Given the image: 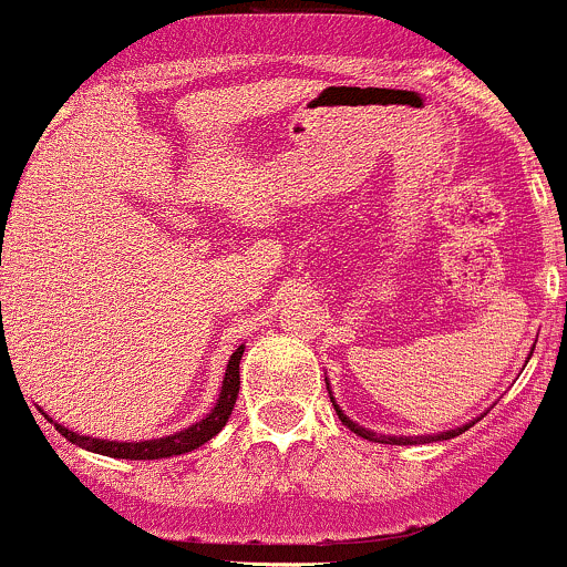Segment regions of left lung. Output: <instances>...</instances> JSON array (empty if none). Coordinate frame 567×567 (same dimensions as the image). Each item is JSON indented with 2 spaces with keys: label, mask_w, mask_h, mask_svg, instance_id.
Wrapping results in <instances>:
<instances>
[{
  "label": "left lung",
  "mask_w": 567,
  "mask_h": 567,
  "mask_svg": "<svg viewBox=\"0 0 567 567\" xmlns=\"http://www.w3.org/2000/svg\"><path fill=\"white\" fill-rule=\"evenodd\" d=\"M328 391H330V389H328ZM330 402H333V408H336V413H339L341 424H347V427H350L355 435H361V439L378 441V444H400V446H405V444H430V441H446V439H455V435L466 433V430L474 424V422H468V424H463V427L446 430V433H439V435H400V439H396V435H378V433H372V430H367V427H358V424L352 422V419L347 416V413L341 411L339 405H336L333 394H330Z\"/></svg>",
  "instance_id": "left-lung-1"
}]
</instances>
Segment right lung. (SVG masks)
<instances>
[{
	"mask_svg": "<svg viewBox=\"0 0 567 567\" xmlns=\"http://www.w3.org/2000/svg\"><path fill=\"white\" fill-rule=\"evenodd\" d=\"M245 344L237 347L226 367V378H223L220 394H217L215 408L212 413H206L200 422L189 424L187 430L176 435H165V439H151V441H104V439H91V435H80L74 430L63 427V424H54L60 435L71 441V444L82 446V450L95 452V455L106 457H123V461H159V457H173L184 455V452H193L198 446H204L206 441L215 439L223 427H226L228 416H231L234 405H237L239 394V361H243Z\"/></svg>",
	"mask_w": 567,
	"mask_h": 567,
	"instance_id": "right-lung-1",
	"label": "right lung"
}]
</instances>
